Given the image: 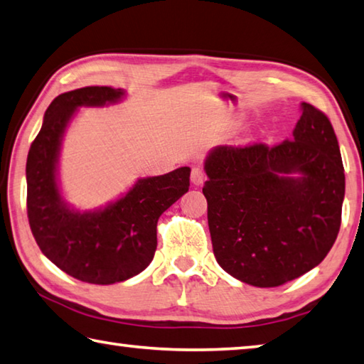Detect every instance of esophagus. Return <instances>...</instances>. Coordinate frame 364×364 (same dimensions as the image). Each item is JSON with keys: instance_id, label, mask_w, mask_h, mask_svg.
<instances>
[{"instance_id": "1", "label": "esophagus", "mask_w": 364, "mask_h": 364, "mask_svg": "<svg viewBox=\"0 0 364 364\" xmlns=\"http://www.w3.org/2000/svg\"><path fill=\"white\" fill-rule=\"evenodd\" d=\"M205 180H207V173H205L203 168L194 167L193 171H191V181H193L196 186H200V184H203Z\"/></svg>"}]
</instances>
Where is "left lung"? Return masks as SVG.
Returning a JSON list of instances; mask_svg holds the SVG:
<instances>
[{
    "label": "left lung",
    "mask_w": 364,
    "mask_h": 364,
    "mask_svg": "<svg viewBox=\"0 0 364 364\" xmlns=\"http://www.w3.org/2000/svg\"><path fill=\"white\" fill-rule=\"evenodd\" d=\"M205 170L213 253L228 274L274 288L325 259L341 229L346 175L323 111L302 103L291 140L220 146Z\"/></svg>",
    "instance_id": "8db88e82"
}]
</instances>
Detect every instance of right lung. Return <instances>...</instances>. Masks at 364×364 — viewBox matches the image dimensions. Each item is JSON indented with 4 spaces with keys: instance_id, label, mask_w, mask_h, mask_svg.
<instances>
[{
    "instance_id": "right-lung-1",
    "label": "right lung",
    "mask_w": 364,
    "mask_h": 364,
    "mask_svg": "<svg viewBox=\"0 0 364 364\" xmlns=\"http://www.w3.org/2000/svg\"><path fill=\"white\" fill-rule=\"evenodd\" d=\"M122 89H76L54 98L26 157V215L46 257L75 279L111 285L140 274L153 261L157 221L189 189V167L138 180L122 199L95 213H79L62 200L55 164L62 135L77 107L119 100Z\"/></svg>"
}]
</instances>
